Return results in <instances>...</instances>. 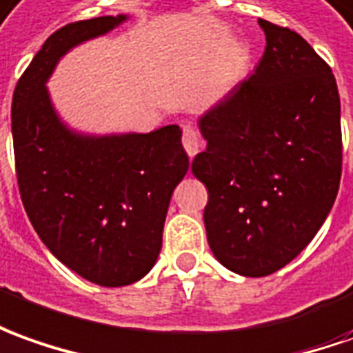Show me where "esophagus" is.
<instances>
[{
    "label": "esophagus",
    "instance_id": "1",
    "mask_svg": "<svg viewBox=\"0 0 353 353\" xmlns=\"http://www.w3.org/2000/svg\"><path fill=\"white\" fill-rule=\"evenodd\" d=\"M182 145H184V150H186V153H188L190 157H194L196 153L200 152V134H198V130L192 125H186L182 128Z\"/></svg>",
    "mask_w": 353,
    "mask_h": 353
}]
</instances>
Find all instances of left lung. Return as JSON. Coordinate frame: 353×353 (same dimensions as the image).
<instances>
[{
  "mask_svg": "<svg viewBox=\"0 0 353 353\" xmlns=\"http://www.w3.org/2000/svg\"><path fill=\"white\" fill-rule=\"evenodd\" d=\"M267 48L254 74L200 119L192 161L208 188L203 223L227 269L267 276L317 234L336 200L342 128L336 80L298 32L259 19Z\"/></svg>",
  "mask_w": 353,
  "mask_h": 353,
  "instance_id": "obj_1",
  "label": "left lung"
}]
</instances>
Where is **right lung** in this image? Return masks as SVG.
I'll return each mask as SVG.
<instances>
[{"mask_svg": "<svg viewBox=\"0 0 353 353\" xmlns=\"http://www.w3.org/2000/svg\"><path fill=\"white\" fill-rule=\"evenodd\" d=\"M125 19L98 17L55 30L17 82L11 105L26 215L61 263L99 286L132 284L155 265L172 190L188 171L176 125L90 138L65 128L51 107L46 80L61 55Z\"/></svg>", "mask_w": 353, "mask_h": 353, "instance_id": "add662e5", "label": "right lung"}]
</instances>
